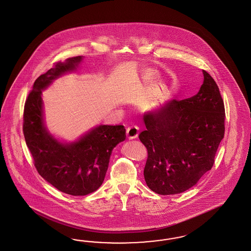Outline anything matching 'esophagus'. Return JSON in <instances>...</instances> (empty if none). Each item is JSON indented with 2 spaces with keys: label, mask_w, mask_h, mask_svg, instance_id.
Here are the masks:
<instances>
[{
  "label": "esophagus",
  "mask_w": 251,
  "mask_h": 251,
  "mask_svg": "<svg viewBox=\"0 0 251 251\" xmlns=\"http://www.w3.org/2000/svg\"><path fill=\"white\" fill-rule=\"evenodd\" d=\"M126 134H127V137L129 138V139H135L138 137V134H139V129H138V127L136 126H132V127H129L126 130Z\"/></svg>",
  "instance_id": "34e87169"
}]
</instances>
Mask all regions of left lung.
Instances as JSON below:
<instances>
[{
  "label": "left lung",
  "mask_w": 251,
  "mask_h": 251,
  "mask_svg": "<svg viewBox=\"0 0 251 251\" xmlns=\"http://www.w3.org/2000/svg\"><path fill=\"white\" fill-rule=\"evenodd\" d=\"M197 94L172 99L144 115L139 134L148 157L144 175L150 190L160 195L181 193L212 169L225 135V105L219 88L206 71Z\"/></svg>",
  "instance_id": "8db88e82"
}]
</instances>
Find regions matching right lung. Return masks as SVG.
I'll list each match as a JSON object with an SVG mask.
<instances>
[{
	"instance_id": "1",
	"label": "right lung",
	"mask_w": 251,
	"mask_h": 251,
	"mask_svg": "<svg viewBox=\"0 0 251 251\" xmlns=\"http://www.w3.org/2000/svg\"><path fill=\"white\" fill-rule=\"evenodd\" d=\"M82 60L83 56H76L58 61L39 76L24 108V136L38 174L57 190L73 196H84L99 189L113 148L126 138L122 125H99L77 142L63 144L46 129L42 90L59 76L75 70Z\"/></svg>"
}]
</instances>
